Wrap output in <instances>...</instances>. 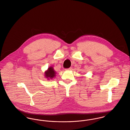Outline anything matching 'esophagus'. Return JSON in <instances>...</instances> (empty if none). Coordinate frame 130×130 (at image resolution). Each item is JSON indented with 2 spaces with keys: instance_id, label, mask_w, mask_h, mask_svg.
<instances>
[{
  "instance_id": "34e87169",
  "label": "esophagus",
  "mask_w": 130,
  "mask_h": 130,
  "mask_svg": "<svg viewBox=\"0 0 130 130\" xmlns=\"http://www.w3.org/2000/svg\"><path fill=\"white\" fill-rule=\"evenodd\" d=\"M72 70V68L70 67L69 68H67V69H65V70Z\"/></svg>"
}]
</instances>
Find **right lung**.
<instances>
[{
    "label": "right lung",
    "mask_w": 130,
    "mask_h": 130,
    "mask_svg": "<svg viewBox=\"0 0 130 130\" xmlns=\"http://www.w3.org/2000/svg\"><path fill=\"white\" fill-rule=\"evenodd\" d=\"M56 72L54 68L52 67H50L45 72V76L48 79H52L55 76Z\"/></svg>",
    "instance_id": "right-lung-1"
}]
</instances>
